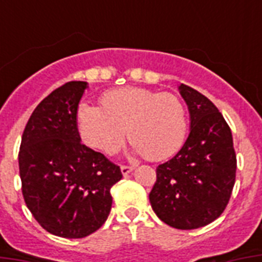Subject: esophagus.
<instances>
[{
    "mask_svg": "<svg viewBox=\"0 0 262 262\" xmlns=\"http://www.w3.org/2000/svg\"><path fill=\"white\" fill-rule=\"evenodd\" d=\"M132 171H133V167H132V166H121V172H122L123 175H127Z\"/></svg>",
    "mask_w": 262,
    "mask_h": 262,
    "instance_id": "1",
    "label": "esophagus"
}]
</instances>
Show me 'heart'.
Listing matches in <instances>:
<instances>
[{"label": "heart", "instance_id": "1", "mask_svg": "<svg viewBox=\"0 0 262 262\" xmlns=\"http://www.w3.org/2000/svg\"><path fill=\"white\" fill-rule=\"evenodd\" d=\"M100 103L102 107L81 103L77 108L80 137L88 147L114 154L122 145L126 127L133 151L155 162L174 155L185 143L186 108L175 95L123 87L103 94Z\"/></svg>", "mask_w": 262, "mask_h": 262}]
</instances>
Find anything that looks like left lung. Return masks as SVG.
Here are the masks:
<instances>
[{"label": "left lung", "mask_w": 262, "mask_h": 262, "mask_svg": "<svg viewBox=\"0 0 262 262\" xmlns=\"http://www.w3.org/2000/svg\"><path fill=\"white\" fill-rule=\"evenodd\" d=\"M179 94L190 113V133L178 154L158 166L149 201L162 222L194 230L212 223L227 207L236 156L231 129L217 107L185 84Z\"/></svg>", "instance_id": "8db88e82"}]
</instances>
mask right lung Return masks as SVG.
I'll list each match as a JSON object with an SVG mask.
<instances>
[{
  "instance_id": "right-lung-1",
  "label": "right lung",
  "mask_w": 262,
  "mask_h": 262,
  "mask_svg": "<svg viewBox=\"0 0 262 262\" xmlns=\"http://www.w3.org/2000/svg\"><path fill=\"white\" fill-rule=\"evenodd\" d=\"M88 84L69 81L39 103L23 132L21 191L35 220L62 238H84L110 213L121 168L81 144L77 108Z\"/></svg>"
}]
</instances>
